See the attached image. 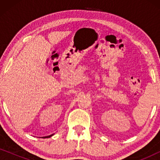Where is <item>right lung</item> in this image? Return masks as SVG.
Wrapping results in <instances>:
<instances>
[{
    "instance_id": "obj_1",
    "label": "right lung",
    "mask_w": 160,
    "mask_h": 160,
    "mask_svg": "<svg viewBox=\"0 0 160 160\" xmlns=\"http://www.w3.org/2000/svg\"><path fill=\"white\" fill-rule=\"evenodd\" d=\"M52 135H53V134H52V135H49V136H47V137H45V138H49V137H51V136H52Z\"/></svg>"
}]
</instances>
